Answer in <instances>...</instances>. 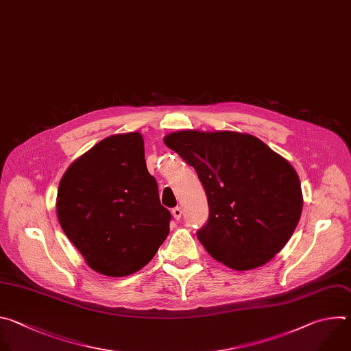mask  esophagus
Listing matches in <instances>:
<instances>
[{"label":"esophagus","mask_w":351,"mask_h":351,"mask_svg":"<svg viewBox=\"0 0 351 351\" xmlns=\"http://www.w3.org/2000/svg\"><path fill=\"white\" fill-rule=\"evenodd\" d=\"M173 217L178 221V220H181V216H182V210H181V207L180 206H177V207H174L173 208Z\"/></svg>","instance_id":"obj_1"}]
</instances>
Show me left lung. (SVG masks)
<instances>
[{
    "label": "left lung",
    "instance_id": "left-lung-1",
    "mask_svg": "<svg viewBox=\"0 0 351 351\" xmlns=\"http://www.w3.org/2000/svg\"><path fill=\"white\" fill-rule=\"evenodd\" d=\"M165 144L192 166L208 219L196 232L216 260L246 271L269 261L292 237L303 208L300 180L258 138L234 131L169 134Z\"/></svg>",
    "mask_w": 351,
    "mask_h": 351
}]
</instances>
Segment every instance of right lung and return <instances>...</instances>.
Here are the masks:
<instances>
[{
  "label": "right lung",
  "instance_id": "add662e5",
  "mask_svg": "<svg viewBox=\"0 0 351 351\" xmlns=\"http://www.w3.org/2000/svg\"><path fill=\"white\" fill-rule=\"evenodd\" d=\"M139 132L108 136L63 174L58 220L87 264L108 276L147 265L169 235L171 213L160 204Z\"/></svg>",
  "mask_w": 351,
  "mask_h": 351
}]
</instances>
